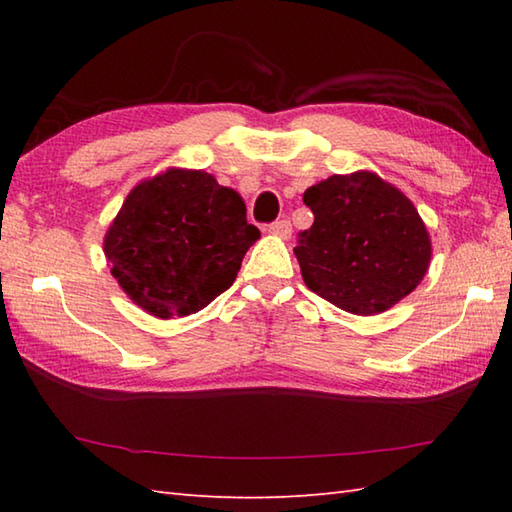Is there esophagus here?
Returning a JSON list of instances; mask_svg holds the SVG:
<instances>
[{
    "mask_svg": "<svg viewBox=\"0 0 512 512\" xmlns=\"http://www.w3.org/2000/svg\"><path fill=\"white\" fill-rule=\"evenodd\" d=\"M268 233H273V235H277L281 239H288L292 235V226H290L288 220H277V222H273V224L268 226Z\"/></svg>",
    "mask_w": 512,
    "mask_h": 512,
    "instance_id": "1",
    "label": "esophagus"
}]
</instances>
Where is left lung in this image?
I'll list each match as a JSON object with an SVG mask.
<instances>
[{
    "mask_svg": "<svg viewBox=\"0 0 512 512\" xmlns=\"http://www.w3.org/2000/svg\"><path fill=\"white\" fill-rule=\"evenodd\" d=\"M314 224L297 239L301 277L314 295L372 317L418 288L431 237L418 209L374 171L336 173L303 193Z\"/></svg>",
    "mask_w": 512,
    "mask_h": 512,
    "instance_id": "obj_1",
    "label": "left lung"
}]
</instances>
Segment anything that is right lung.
Wrapping results in <instances>:
<instances>
[{"instance_id":"1","label":"right lung","mask_w":512,"mask_h":512,"mask_svg":"<svg viewBox=\"0 0 512 512\" xmlns=\"http://www.w3.org/2000/svg\"><path fill=\"white\" fill-rule=\"evenodd\" d=\"M259 228L211 173L169 167L140 180L103 239L112 277L156 319L187 317L231 288Z\"/></svg>"}]
</instances>
